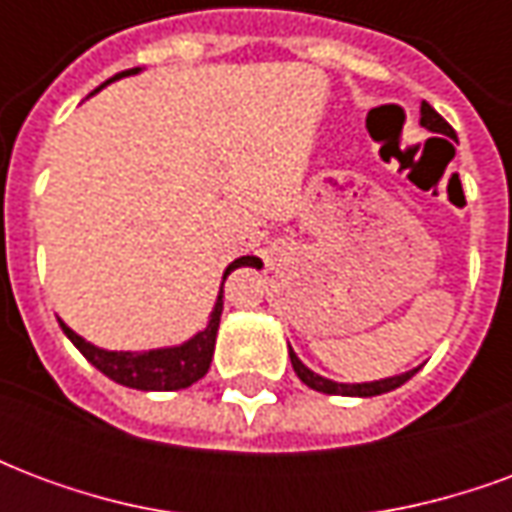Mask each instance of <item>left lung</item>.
I'll return each mask as SVG.
<instances>
[{"instance_id":"obj_1","label":"left lung","mask_w":512,"mask_h":512,"mask_svg":"<svg viewBox=\"0 0 512 512\" xmlns=\"http://www.w3.org/2000/svg\"><path fill=\"white\" fill-rule=\"evenodd\" d=\"M419 123L428 128V131H436V134H447V136H455L452 126L444 120V117L433 109L430 104L422 101L419 106ZM290 365L296 370V376L304 381V384L315 389V392H323V395H345V397H373V395H384V392H392L397 389L400 384H406L408 378L414 376L417 370H408V373H400V376H392V378H381V381H367V384H337V381H329V378L318 376V373H312L310 367L301 362L299 356L293 354V348H290Z\"/></svg>"}]
</instances>
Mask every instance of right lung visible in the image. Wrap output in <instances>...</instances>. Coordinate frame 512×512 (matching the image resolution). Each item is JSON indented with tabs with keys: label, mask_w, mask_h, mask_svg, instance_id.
<instances>
[{
	"label": "right lung",
	"mask_w": 512,
	"mask_h": 512,
	"mask_svg": "<svg viewBox=\"0 0 512 512\" xmlns=\"http://www.w3.org/2000/svg\"><path fill=\"white\" fill-rule=\"evenodd\" d=\"M131 73H139V68H131V71H123L112 76L109 82H104L98 90H104L106 84H112L115 79H123V76H131ZM95 90V93H98ZM257 263V257H238L233 260L227 271H224V277L230 271L241 266H252ZM224 285V282H222ZM224 290L219 288V296H216V304H213V312L208 323H205V329L197 332L191 340H186L183 345H172V348H156V351H104V348H98V345L87 343L84 337L73 332L71 326H65L60 321L62 332L68 334V340H71L79 351L84 354V359L90 362L93 367H98L104 376H109L112 381L123 386H131V389H145V392H172V389H186L194 381H200L205 373H208V367H211L213 359V345H216V332H219V318H222L224 310Z\"/></svg>",
	"instance_id": "1"
}]
</instances>
